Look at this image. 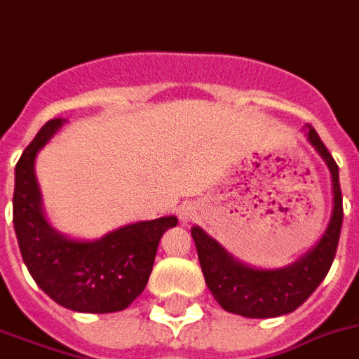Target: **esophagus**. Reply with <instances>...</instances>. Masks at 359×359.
<instances>
[{
	"label": "esophagus",
	"mask_w": 359,
	"mask_h": 359,
	"mask_svg": "<svg viewBox=\"0 0 359 359\" xmlns=\"http://www.w3.org/2000/svg\"><path fill=\"white\" fill-rule=\"evenodd\" d=\"M179 217L182 223H190L196 217V205H182L179 210Z\"/></svg>",
	"instance_id": "obj_1"
}]
</instances>
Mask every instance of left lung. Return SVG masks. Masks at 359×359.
<instances>
[{"instance_id": "8db88e82", "label": "left lung", "mask_w": 359, "mask_h": 359, "mask_svg": "<svg viewBox=\"0 0 359 359\" xmlns=\"http://www.w3.org/2000/svg\"><path fill=\"white\" fill-rule=\"evenodd\" d=\"M309 144L317 149L329 167L332 179V215L327 231L316 248L283 269H257L234 259L217 241L205 234L200 226H192L198 259L202 265L205 285L219 302V306L231 313L254 319L278 317L300 308L311 292L321 285L329 273L339 248L342 229V192L339 182V165L325 148V144L308 125Z\"/></svg>"}]
</instances>
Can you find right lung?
<instances>
[{
    "label": "right lung",
    "instance_id": "add662e5",
    "mask_svg": "<svg viewBox=\"0 0 359 359\" xmlns=\"http://www.w3.org/2000/svg\"><path fill=\"white\" fill-rule=\"evenodd\" d=\"M61 125V118L48 121L15 167L13 225L20 256L36 285L59 306L81 313L121 311L146 288L159 241L179 221L172 215L140 221L100 241L57 233L43 215L34 159Z\"/></svg>",
    "mask_w": 359,
    "mask_h": 359
}]
</instances>
